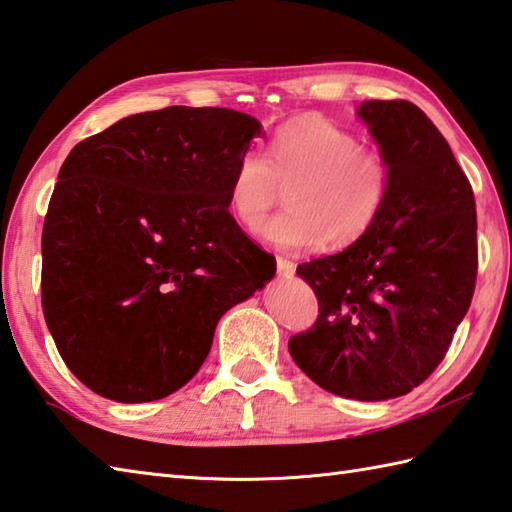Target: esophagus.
Returning a JSON list of instances; mask_svg holds the SVG:
<instances>
[{
  "label": "esophagus",
  "mask_w": 512,
  "mask_h": 512,
  "mask_svg": "<svg viewBox=\"0 0 512 512\" xmlns=\"http://www.w3.org/2000/svg\"><path fill=\"white\" fill-rule=\"evenodd\" d=\"M276 267H278V274L280 276H294V271H296V263L294 260H289V258H283V256H278L276 258Z\"/></svg>",
  "instance_id": "1"
}]
</instances>
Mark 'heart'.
I'll use <instances>...</instances> for the list:
<instances>
[{"mask_svg":"<svg viewBox=\"0 0 512 512\" xmlns=\"http://www.w3.org/2000/svg\"><path fill=\"white\" fill-rule=\"evenodd\" d=\"M393 163L378 148L320 114L291 119L269 141L267 156L247 150L229 181L236 221L254 229L289 188V207L260 227L283 249L349 247L380 221L393 194Z\"/></svg>","mask_w":512,"mask_h":512,"instance_id":"heart-1","label":"heart"}]
</instances>
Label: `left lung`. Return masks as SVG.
I'll use <instances>...</instances> for the list:
<instances>
[{"label":"left lung","instance_id":"obj_1","mask_svg":"<svg viewBox=\"0 0 512 512\" xmlns=\"http://www.w3.org/2000/svg\"><path fill=\"white\" fill-rule=\"evenodd\" d=\"M360 117L393 163V194L371 232L298 265L318 318L289 353L318 387L364 402L429 378L471 307L477 278L473 187L411 101H364Z\"/></svg>","mask_w":512,"mask_h":512}]
</instances>
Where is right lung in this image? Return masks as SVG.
Returning <instances> with one entry per match:
<instances>
[{
	"mask_svg": "<svg viewBox=\"0 0 512 512\" xmlns=\"http://www.w3.org/2000/svg\"><path fill=\"white\" fill-rule=\"evenodd\" d=\"M258 134L243 112L172 106L68 154L41 234V307L90 391L125 404L179 391L225 311L274 278L276 258L227 210Z\"/></svg>",
	"mask_w": 512,
	"mask_h": 512,
	"instance_id": "obj_1",
	"label": "right lung"
}]
</instances>
